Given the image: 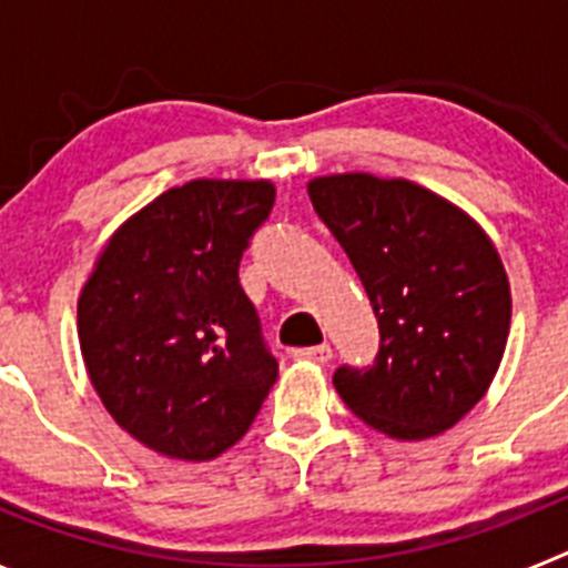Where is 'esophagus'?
Instances as JSON below:
<instances>
[{"instance_id": "1", "label": "esophagus", "mask_w": 568, "mask_h": 568, "mask_svg": "<svg viewBox=\"0 0 568 568\" xmlns=\"http://www.w3.org/2000/svg\"><path fill=\"white\" fill-rule=\"evenodd\" d=\"M293 358L313 361V364H327V361L333 358V346L318 344V346H304V349H293Z\"/></svg>"}]
</instances>
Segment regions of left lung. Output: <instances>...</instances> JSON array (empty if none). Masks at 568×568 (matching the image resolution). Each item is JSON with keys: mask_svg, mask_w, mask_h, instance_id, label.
<instances>
[{"mask_svg": "<svg viewBox=\"0 0 568 568\" xmlns=\"http://www.w3.org/2000/svg\"><path fill=\"white\" fill-rule=\"evenodd\" d=\"M378 318L373 366H338L344 404L378 433L424 440L458 424L504 358L511 293L475 219L433 190L369 173L307 184Z\"/></svg>", "mask_w": 568, "mask_h": 568, "instance_id": "8db88e82", "label": "left lung"}]
</instances>
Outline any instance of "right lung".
<instances>
[{"label":"right lung","mask_w":568,"mask_h":568,"mask_svg":"<svg viewBox=\"0 0 568 568\" xmlns=\"http://www.w3.org/2000/svg\"><path fill=\"white\" fill-rule=\"evenodd\" d=\"M275 202L270 182L195 179L110 235L79 295L90 384L124 433L213 460L244 438L278 378L239 264Z\"/></svg>","instance_id":"1"}]
</instances>
